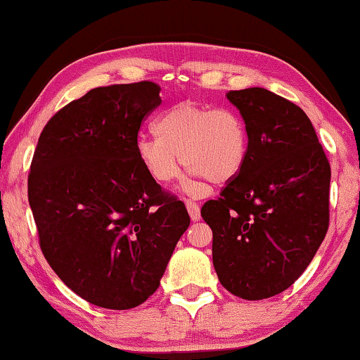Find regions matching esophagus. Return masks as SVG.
<instances>
[{
    "mask_svg": "<svg viewBox=\"0 0 360 360\" xmlns=\"http://www.w3.org/2000/svg\"><path fill=\"white\" fill-rule=\"evenodd\" d=\"M186 207L187 212L191 214V218L194 219V221H198V219H200V207H198V203L194 200H187Z\"/></svg>",
    "mask_w": 360,
    "mask_h": 360,
    "instance_id": "obj_1",
    "label": "esophagus"
}]
</instances>
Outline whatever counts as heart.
I'll use <instances>...</instances> for the list:
<instances>
[{
  "instance_id": "obj_1",
  "label": "heart",
  "mask_w": 360,
  "mask_h": 360,
  "mask_svg": "<svg viewBox=\"0 0 360 360\" xmlns=\"http://www.w3.org/2000/svg\"><path fill=\"white\" fill-rule=\"evenodd\" d=\"M153 132L155 137L139 139L136 155L158 184H169L178 178L182 162L191 173L184 189L198 194L207 181L214 184L231 181L248 163L249 127L233 108L182 101L158 115Z\"/></svg>"
}]
</instances>
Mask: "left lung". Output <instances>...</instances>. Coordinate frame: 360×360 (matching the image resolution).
I'll use <instances>...</instances> for the list:
<instances>
[{
	"instance_id": "8db88e82",
	"label": "left lung",
	"mask_w": 360,
	"mask_h": 360,
	"mask_svg": "<svg viewBox=\"0 0 360 360\" xmlns=\"http://www.w3.org/2000/svg\"><path fill=\"white\" fill-rule=\"evenodd\" d=\"M248 122L244 169L202 207L213 231V266L234 296L283 292L317 254L330 223L331 169L307 115L262 87L231 90Z\"/></svg>"
}]
</instances>
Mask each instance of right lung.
I'll use <instances>...</instances> for the list:
<instances>
[{
    "mask_svg": "<svg viewBox=\"0 0 360 360\" xmlns=\"http://www.w3.org/2000/svg\"><path fill=\"white\" fill-rule=\"evenodd\" d=\"M160 90L148 80L92 89L46 122L32 158L29 203L43 255L71 291L103 309L146 302L191 224L184 203L136 155Z\"/></svg>",
    "mask_w": 360,
    "mask_h": 360,
    "instance_id": "right-lung-1",
    "label": "right lung"
}]
</instances>
